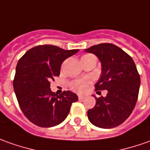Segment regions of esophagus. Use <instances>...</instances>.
Masks as SVG:
<instances>
[{
	"instance_id": "1",
	"label": "esophagus",
	"mask_w": 150,
	"mask_h": 150,
	"mask_svg": "<svg viewBox=\"0 0 150 150\" xmlns=\"http://www.w3.org/2000/svg\"><path fill=\"white\" fill-rule=\"evenodd\" d=\"M78 98H79V100H82V99L84 98V96H83V95H81V94H79V95H78Z\"/></svg>"
}]
</instances>
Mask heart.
Listing matches in <instances>:
<instances>
[{
  "label": "heart",
  "mask_w": 150,
  "mask_h": 150,
  "mask_svg": "<svg viewBox=\"0 0 150 150\" xmlns=\"http://www.w3.org/2000/svg\"><path fill=\"white\" fill-rule=\"evenodd\" d=\"M88 61H94L97 62V58L95 57V56H93L92 54H85L81 58L82 64L85 63L86 62H88ZM88 83H89V81L88 79H77V80H75L74 82H72L71 88L77 92H83Z\"/></svg>",
  "instance_id": "1"
}]
</instances>
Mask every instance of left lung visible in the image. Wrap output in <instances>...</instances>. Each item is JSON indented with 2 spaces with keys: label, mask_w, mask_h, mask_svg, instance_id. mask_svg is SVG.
<instances>
[{
  "label": "left lung",
  "mask_w": 150,
  "mask_h": 150,
  "mask_svg": "<svg viewBox=\"0 0 150 150\" xmlns=\"http://www.w3.org/2000/svg\"><path fill=\"white\" fill-rule=\"evenodd\" d=\"M86 52L96 55L102 64V75L95 90H107L106 97L96 98V104L88 111L89 122L95 126L110 129L124 122L135 108L140 77L133 59L117 46L101 43Z\"/></svg>",
  "instance_id": "1"
}]
</instances>
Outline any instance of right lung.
Returning a JSON list of instances; mask_svg holds the SVG:
<instances>
[{
    "instance_id": "right-lung-1",
    "label": "right lung",
    "mask_w": 150,
    "mask_h": 150,
    "mask_svg": "<svg viewBox=\"0 0 150 150\" xmlns=\"http://www.w3.org/2000/svg\"><path fill=\"white\" fill-rule=\"evenodd\" d=\"M79 50L39 45L27 51L16 66L13 86L24 116L36 126L52 127L62 123L78 96L71 91L53 93L50 82L60 75L61 66Z\"/></svg>"
}]
</instances>
